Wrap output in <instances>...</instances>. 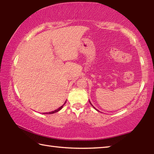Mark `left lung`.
<instances>
[{"label":"left lung","instance_id":"1","mask_svg":"<svg viewBox=\"0 0 154 154\" xmlns=\"http://www.w3.org/2000/svg\"><path fill=\"white\" fill-rule=\"evenodd\" d=\"M89 103H90V104H91V102H89ZM91 106H93V107H94V106H93V105H92L91 104ZM94 108L95 109H96V108H95V107H94ZM96 110H97V109H96ZM97 111H98V110H97Z\"/></svg>","mask_w":154,"mask_h":154}]
</instances>
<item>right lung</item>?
I'll use <instances>...</instances> for the list:
<instances>
[{"label":"right lung","mask_w":154,"mask_h":154,"mask_svg":"<svg viewBox=\"0 0 154 154\" xmlns=\"http://www.w3.org/2000/svg\"><path fill=\"white\" fill-rule=\"evenodd\" d=\"M66 102H65V104L66 103ZM65 104H64L63 106H61L60 108H58V109H57V110H54V111H52V112H46V113H44V114H54V113H55V112H58L60 110H61V109H62V108L63 107V106L65 105Z\"/></svg>","instance_id":"add662e5"}]
</instances>
